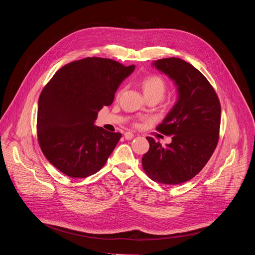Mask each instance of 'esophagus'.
Instances as JSON below:
<instances>
[{"label":"esophagus","mask_w":255,"mask_h":255,"mask_svg":"<svg viewBox=\"0 0 255 255\" xmlns=\"http://www.w3.org/2000/svg\"><path fill=\"white\" fill-rule=\"evenodd\" d=\"M124 137L127 139V140H130V139H132L133 137H134V134L132 133V132H125L124 133Z\"/></svg>","instance_id":"1"}]
</instances>
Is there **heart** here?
Wrapping results in <instances>:
<instances>
[{
	"label": "heart",
	"mask_w": 255,
	"mask_h": 255,
	"mask_svg": "<svg viewBox=\"0 0 255 255\" xmlns=\"http://www.w3.org/2000/svg\"><path fill=\"white\" fill-rule=\"evenodd\" d=\"M140 84L146 98L148 100H156L157 102L164 97L168 87L166 80L158 75H150L144 77L141 80ZM122 92L123 90H120L118 92L117 98L121 96Z\"/></svg>",
	"instance_id": "1"
}]
</instances>
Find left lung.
Wrapping results in <instances>:
<instances>
[{"label": "left lung", "instance_id": "obj_1", "mask_svg": "<svg viewBox=\"0 0 255 255\" xmlns=\"http://www.w3.org/2000/svg\"><path fill=\"white\" fill-rule=\"evenodd\" d=\"M153 64L174 81L178 100L156 127L172 136L171 143L162 146L147 137L150 146L142 166L152 180L178 185L196 176L212 156L219 141L221 105L209 81L189 62L169 57Z\"/></svg>", "mask_w": 255, "mask_h": 255}]
</instances>
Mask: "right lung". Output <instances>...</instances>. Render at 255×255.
I'll list each match as a JSON object with an SVG mask.
<instances>
[{"mask_svg":"<svg viewBox=\"0 0 255 255\" xmlns=\"http://www.w3.org/2000/svg\"><path fill=\"white\" fill-rule=\"evenodd\" d=\"M110 58L87 57L59 68L38 101L37 137L46 159L67 176L98 172L121 138L95 126L98 112L134 70Z\"/></svg>","mask_w":255,"mask_h":255,"instance_id":"obj_1","label":"right lung"}]
</instances>
